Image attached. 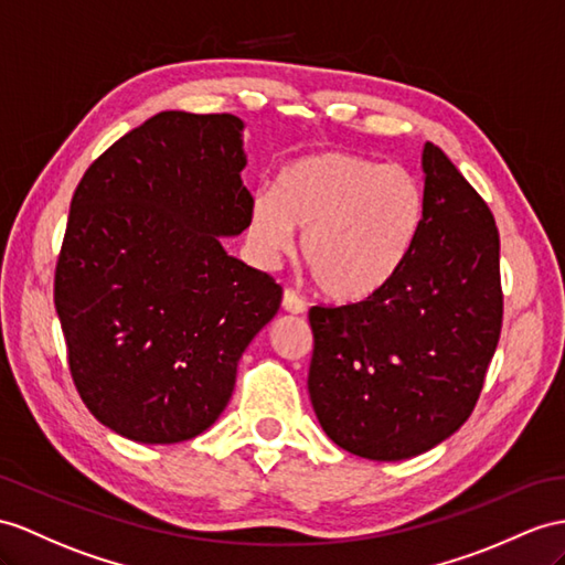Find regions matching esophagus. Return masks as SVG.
<instances>
[{
	"instance_id": "1",
	"label": "esophagus",
	"mask_w": 565,
	"mask_h": 565,
	"mask_svg": "<svg viewBox=\"0 0 565 565\" xmlns=\"http://www.w3.org/2000/svg\"><path fill=\"white\" fill-rule=\"evenodd\" d=\"M282 309L287 313H305V301L295 292V290H285L282 292Z\"/></svg>"
}]
</instances>
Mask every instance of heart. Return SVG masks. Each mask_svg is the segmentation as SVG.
<instances>
[{
	"label": "heart",
	"mask_w": 565,
	"mask_h": 565,
	"mask_svg": "<svg viewBox=\"0 0 565 565\" xmlns=\"http://www.w3.org/2000/svg\"><path fill=\"white\" fill-rule=\"evenodd\" d=\"M424 191L405 168L350 150L292 160L249 209V242L273 264L295 246L319 292L342 305L379 295L417 239Z\"/></svg>",
	"instance_id": "b5f03b06"
}]
</instances>
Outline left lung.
Here are the masks:
<instances>
[{
	"instance_id": "left-lung-1",
	"label": "left lung",
	"mask_w": 565,
	"mask_h": 565,
	"mask_svg": "<svg viewBox=\"0 0 565 565\" xmlns=\"http://www.w3.org/2000/svg\"><path fill=\"white\" fill-rule=\"evenodd\" d=\"M424 217L395 278L348 307H313L309 397L333 444L369 460L431 450L472 415L499 345V230L426 141Z\"/></svg>"
}]
</instances>
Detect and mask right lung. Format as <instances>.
<instances>
[{
	"label": "right lung",
	"mask_w": 565,
	"mask_h": 565,
	"mask_svg": "<svg viewBox=\"0 0 565 565\" xmlns=\"http://www.w3.org/2000/svg\"><path fill=\"white\" fill-rule=\"evenodd\" d=\"M244 121L160 113L86 170L54 307L81 401L139 444H179L223 415L237 364L280 309L270 275L220 237L249 227Z\"/></svg>",
	"instance_id": "right-lung-1"
}]
</instances>
